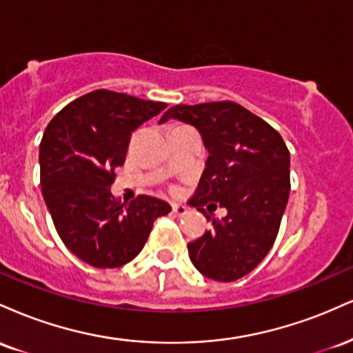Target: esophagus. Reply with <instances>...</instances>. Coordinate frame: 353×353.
Masks as SVG:
<instances>
[{
    "instance_id": "34e87169",
    "label": "esophagus",
    "mask_w": 353,
    "mask_h": 353,
    "mask_svg": "<svg viewBox=\"0 0 353 353\" xmlns=\"http://www.w3.org/2000/svg\"><path fill=\"white\" fill-rule=\"evenodd\" d=\"M172 212L176 214V216H184V214L188 212V208L182 204H172Z\"/></svg>"
}]
</instances>
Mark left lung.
<instances>
[{
  "mask_svg": "<svg viewBox=\"0 0 353 353\" xmlns=\"http://www.w3.org/2000/svg\"><path fill=\"white\" fill-rule=\"evenodd\" d=\"M169 119L194 125L209 152L189 204L212 229L189 242L190 262L212 281H237L261 264L277 237L290 192L289 149L272 125L232 101L179 104L161 123ZM217 205L228 209L221 221L212 214Z\"/></svg>",
  "mask_w": 353,
  "mask_h": 353,
  "instance_id": "left-lung-1",
  "label": "left lung"
}]
</instances>
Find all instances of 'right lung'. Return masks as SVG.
I'll return each instance as SVG.
<instances>
[{
	"label": "right lung",
	"instance_id": "1",
	"mask_svg": "<svg viewBox=\"0 0 353 353\" xmlns=\"http://www.w3.org/2000/svg\"><path fill=\"white\" fill-rule=\"evenodd\" d=\"M168 108L96 89L51 119L39 144L41 192L61 241L98 269L128 264L143 250L168 202L139 196L121 205L111 192L132 131Z\"/></svg>",
	"mask_w": 353,
	"mask_h": 353
}]
</instances>
